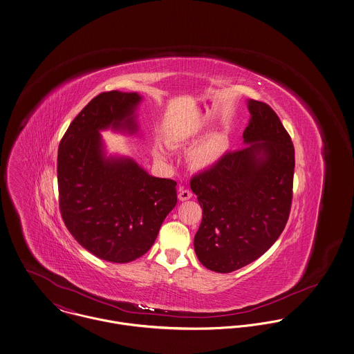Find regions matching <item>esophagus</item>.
<instances>
[{
	"mask_svg": "<svg viewBox=\"0 0 354 354\" xmlns=\"http://www.w3.org/2000/svg\"><path fill=\"white\" fill-rule=\"evenodd\" d=\"M192 196H193V193H192L189 189H186V187H179V193H178L179 201H187V199H190Z\"/></svg>",
	"mask_w": 354,
	"mask_h": 354,
	"instance_id": "obj_1",
	"label": "esophagus"
}]
</instances>
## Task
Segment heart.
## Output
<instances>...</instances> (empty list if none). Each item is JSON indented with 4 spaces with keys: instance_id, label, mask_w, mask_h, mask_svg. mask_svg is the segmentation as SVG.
I'll return each mask as SVG.
<instances>
[{
    "instance_id": "obj_1",
    "label": "heart",
    "mask_w": 354,
    "mask_h": 354,
    "mask_svg": "<svg viewBox=\"0 0 354 354\" xmlns=\"http://www.w3.org/2000/svg\"><path fill=\"white\" fill-rule=\"evenodd\" d=\"M193 137V133L185 134L180 140L186 141ZM227 149V138L220 133H212L206 136L202 141H199L196 147L192 149L189 160L193 167L196 168H206L217 162L220 158L224 155ZM165 153L164 151H158V158H162Z\"/></svg>"
}]
</instances>
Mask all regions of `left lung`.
<instances>
[{
    "label": "left lung",
    "instance_id": "8db88e82",
    "mask_svg": "<svg viewBox=\"0 0 354 354\" xmlns=\"http://www.w3.org/2000/svg\"><path fill=\"white\" fill-rule=\"evenodd\" d=\"M245 144L196 174L190 187L202 207L194 237L199 262L231 273L263 255L282 234L293 198L295 148L290 136L262 102L250 99Z\"/></svg>",
    "mask_w": 354,
    "mask_h": 354
}]
</instances>
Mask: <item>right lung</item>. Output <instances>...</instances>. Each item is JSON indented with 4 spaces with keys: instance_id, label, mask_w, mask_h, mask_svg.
Returning a JSON list of instances; mask_svg holds the SVG:
<instances>
[{
    "instance_id": "1",
    "label": "right lung",
    "mask_w": 354,
    "mask_h": 354,
    "mask_svg": "<svg viewBox=\"0 0 354 354\" xmlns=\"http://www.w3.org/2000/svg\"><path fill=\"white\" fill-rule=\"evenodd\" d=\"M140 100L138 93H99L69 124L58 148L62 220L85 250L115 263L142 257L178 202L175 180L151 176L130 158L103 155L99 130L136 131Z\"/></svg>"
}]
</instances>
